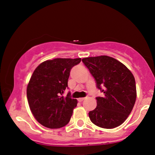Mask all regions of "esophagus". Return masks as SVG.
Returning <instances> with one entry per match:
<instances>
[{
	"label": "esophagus",
	"instance_id": "esophagus-1",
	"mask_svg": "<svg viewBox=\"0 0 155 155\" xmlns=\"http://www.w3.org/2000/svg\"><path fill=\"white\" fill-rule=\"evenodd\" d=\"M84 99H85V97H79V98H78V101H79V102H82Z\"/></svg>",
	"mask_w": 155,
	"mask_h": 155
}]
</instances>
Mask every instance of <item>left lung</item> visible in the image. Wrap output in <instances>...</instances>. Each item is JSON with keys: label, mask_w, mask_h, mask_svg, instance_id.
Instances as JSON below:
<instances>
[{"label": "left lung", "mask_w": 155, "mask_h": 155, "mask_svg": "<svg viewBox=\"0 0 155 155\" xmlns=\"http://www.w3.org/2000/svg\"><path fill=\"white\" fill-rule=\"evenodd\" d=\"M82 62L95 78L104 96L97 97V106L89 112L93 124L102 128L118 127L132 111L136 99V81L125 65L111 57H90Z\"/></svg>", "instance_id": "obj_1"}]
</instances>
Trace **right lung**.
Instances as JSON below:
<instances>
[{"mask_svg": "<svg viewBox=\"0 0 155 155\" xmlns=\"http://www.w3.org/2000/svg\"><path fill=\"white\" fill-rule=\"evenodd\" d=\"M81 62V58H56L47 60L33 72L28 87L27 97L36 120L48 128H60L68 123L77 100L71 92L63 93L68 88L71 68Z\"/></svg>", "mask_w": 155, "mask_h": 155, "instance_id": "right-lung-1", "label": "right lung"}]
</instances>
